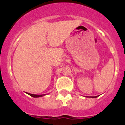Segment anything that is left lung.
Masks as SVG:
<instances>
[{"instance_id": "8db88e82", "label": "left lung", "mask_w": 125, "mask_h": 125, "mask_svg": "<svg viewBox=\"0 0 125 125\" xmlns=\"http://www.w3.org/2000/svg\"><path fill=\"white\" fill-rule=\"evenodd\" d=\"M98 96H95V97H91V98H96Z\"/></svg>"}]
</instances>
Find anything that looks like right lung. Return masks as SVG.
<instances>
[{
	"instance_id": "add662e5",
	"label": "right lung",
	"mask_w": 125,
	"mask_h": 125,
	"mask_svg": "<svg viewBox=\"0 0 125 125\" xmlns=\"http://www.w3.org/2000/svg\"><path fill=\"white\" fill-rule=\"evenodd\" d=\"M26 94H28L30 96L32 97H34V98H37V97H43L44 95H45L46 94H42V95H36V94H30L29 93H26Z\"/></svg>"
}]
</instances>
